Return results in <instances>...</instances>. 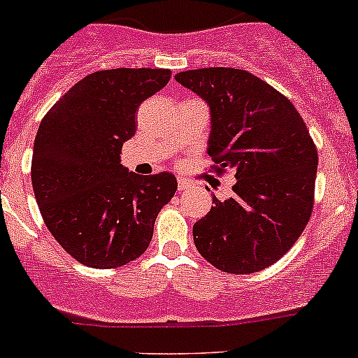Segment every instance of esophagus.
<instances>
[{"label":"esophagus","instance_id":"34e87169","mask_svg":"<svg viewBox=\"0 0 358 358\" xmlns=\"http://www.w3.org/2000/svg\"><path fill=\"white\" fill-rule=\"evenodd\" d=\"M189 187H192L190 185V182H187L185 178H178V190H187Z\"/></svg>","mask_w":358,"mask_h":358}]
</instances>
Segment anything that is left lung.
<instances>
[{"label": "left lung", "mask_w": 358, "mask_h": 358, "mask_svg": "<svg viewBox=\"0 0 358 358\" xmlns=\"http://www.w3.org/2000/svg\"><path fill=\"white\" fill-rule=\"evenodd\" d=\"M211 112L208 154L236 171L234 197H213L194 223L202 258L227 273L273 265L298 241L313 209L317 147L289 100L248 71L206 67L175 76Z\"/></svg>", "instance_id": "obj_1"}]
</instances>
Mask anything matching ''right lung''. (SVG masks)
<instances>
[{
  "label": "right lung",
  "mask_w": 358,
  "mask_h": 358,
  "mask_svg": "<svg viewBox=\"0 0 358 358\" xmlns=\"http://www.w3.org/2000/svg\"><path fill=\"white\" fill-rule=\"evenodd\" d=\"M169 69H107L76 83L39 124L31 180L46 227L92 268L143 255L154 223L176 192L171 173L135 175L121 149L136 131L140 103L164 88Z\"/></svg>",
  "instance_id": "1"
}]
</instances>
